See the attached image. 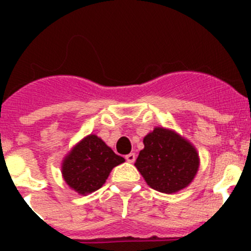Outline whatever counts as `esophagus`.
Masks as SVG:
<instances>
[{
  "mask_svg": "<svg viewBox=\"0 0 251 251\" xmlns=\"http://www.w3.org/2000/svg\"><path fill=\"white\" fill-rule=\"evenodd\" d=\"M125 159H126V161H127V163H133V161L136 160V155H135V153H130V154H127V155L125 156Z\"/></svg>",
  "mask_w": 251,
  "mask_h": 251,
  "instance_id": "obj_1",
  "label": "esophagus"
}]
</instances>
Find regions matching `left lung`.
Here are the masks:
<instances>
[{"mask_svg": "<svg viewBox=\"0 0 251 251\" xmlns=\"http://www.w3.org/2000/svg\"><path fill=\"white\" fill-rule=\"evenodd\" d=\"M135 166L147 184L171 194L186 188L199 169V155L193 144L173 130L155 127L143 138Z\"/></svg>", "mask_w": 251, "mask_h": 251, "instance_id": "left-lung-1", "label": "left lung"}]
</instances>
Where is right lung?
I'll list each match as a JSON object with an SVG mask.
<instances>
[{
  "mask_svg": "<svg viewBox=\"0 0 251 251\" xmlns=\"http://www.w3.org/2000/svg\"><path fill=\"white\" fill-rule=\"evenodd\" d=\"M125 161L96 135H88L68 153L62 164L65 183L78 194H90L105 183L110 171Z\"/></svg>",
  "mask_w": 251,
  "mask_h": 251,
  "instance_id": "right-lung-1",
  "label": "right lung"
}]
</instances>
